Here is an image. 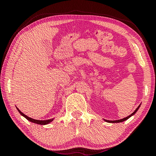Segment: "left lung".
I'll use <instances>...</instances> for the list:
<instances>
[{"label":"left lung","instance_id":"left-lung-1","mask_svg":"<svg viewBox=\"0 0 156 156\" xmlns=\"http://www.w3.org/2000/svg\"><path fill=\"white\" fill-rule=\"evenodd\" d=\"M140 108V105H139V106L136 109V111H135L132 114H130V115H129V116H128V117H126V118H123V119H120V120H105V121H107V122H108V123H120V122H123V121H125V120H126L127 119H128V118H129L130 116H132L133 115H134L135 113H136L137 112V111H138V108Z\"/></svg>","mask_w":156,"mask_h":156}]
</instances>
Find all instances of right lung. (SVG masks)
Listing matches in <instances>:
<instances>
[{
  "instance_id": "obj_1",
  "label": "right lung",
  "mask_w": 156,
  "mask_h": 156,
  "mask_svg": "<svg viewBox=\"0 0 156 156\" xmlns=\"http://www.w3.org/2000/svg\"><path fill=\"white\" fill-rule=\"evenodd\" d=\"M18 111L19 113L21 114V115L23 116V117H25L26 118L27 120H29V121L32 122V123H37V124H40V125H46V124H48L49 123H51V121H53V119H50V120H35V119H33V118H29L28 116H27L25 115L24 113H23L21 111H20L19 109L17 108Z\"/></svg>"
}]
</instances>
